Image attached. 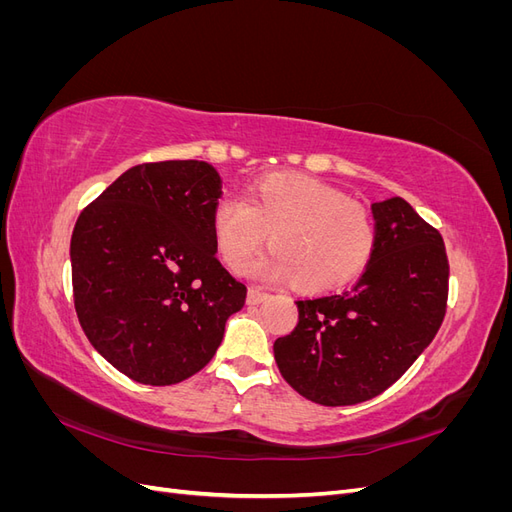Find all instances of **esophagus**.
Listing matches in <instances>:
<instances>
[{
    "instance_id": "esophagus-1",
    "label": "esophagus",
    "mask_w": 512,
    "mask_h": 512,
    "mask_svg": "<svg viewBox=\"0 0 512 512\" xmlns=\"http://www.w3.org/2000/svg\"><path fill=\"white\" fill-rule=\"evenodd\" d=\"M269 299V292L258 290V288H250L247 290V305H260Z\"/></svg>"
}]
</instances>
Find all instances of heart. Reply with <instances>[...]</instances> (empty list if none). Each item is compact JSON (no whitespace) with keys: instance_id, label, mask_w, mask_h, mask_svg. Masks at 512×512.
Here are the masks:
<instances>
[{"instance_id":"obj_1","label":"heart","mask_w":512,"mask_h":512,"mask_svg":"<svg viewBox=\"0 0 512 512\" xmlns=\"http://www.w3.org/2000/svg\"><path fill=\"white\" fill-rule=\"evenodd\" d=\"M213 239L222 260L239 269L267 241L273 250L245 267L260 280H290L322 292L359 277L378 245L376 218L365 205L318 179L269 175L245 198L213 207Z\"/></svg>"}]
</instances>
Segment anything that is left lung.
I'll use <instances>...</instances> for the list:
<instances>
[{"label": "left lung", "instance_id": "1", "mask_svg": "<svg viewBox=\"0 0 512 512\" xmlns=\"http://www.w3.org/2000/svg\"><path fill=\"white\" fill-rule=\"evenodd\" d=\"M371 211L378 245L359 282L299 299L297 327L273 344L284 380L320 406H354L384 393L431 344L446 314L440 232L399 196Z\"/></svg>", "mask_w": 512, "mask_h": 512}]
</instances>
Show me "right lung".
<instances>
[{
  "mask_svg": "<svg viewBox=\"0 0 512 512\" xmlns=\"http://www.w3.org/2000/svg\"><path fill=\"white\" fill-rule=\"evenodd\" d=\"M215 168L198 160L132 166L76 220L74 309L104 359L130 380H188L220 348L247 288L215 258Z\"/></svg>",
  "mask_w": 512,
  "mask_h": 512,
  "instance_id": "add662e5",
  "label": "right lung"
}]
</instances>
